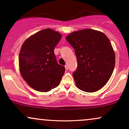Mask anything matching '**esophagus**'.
I'll return each instance as SVG.
<instances>
[{
    "label": "esophagus",
    "mask_w": 129,
    "mask_h": 129,
    "mask_svg": "<svg viewBox=\"0 0 129 129\" xmlns=\"http://www.w3.org/2000/svg\"><path fill=\"white\" fill-rule=\"evenodd\" d=\"M65 69H66V70H68V66H67V65H66V66H65Z\"/></svg>",
    "instance_id": "obj_1"
}]
</instances>
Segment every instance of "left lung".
<instances>
[{"label":"left lung","mask_w":129,"mask_h":129,"mask_svg":"<svg viewBox=\"0 0 129 129\" xmlns=\"http://www.w3.org/2000/svg\"><path fill=\"white\" fill-rule=\"evenodd\" d=\"M73 47L78 69L73 73L76 87L92 93L106 85L112 76L115 64V51L110 40L100 31L85 28L66 37Z\"/></svg>","instance_id":"8db88e82"}]
</instances>
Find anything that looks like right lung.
<instances>
[{
    "mask_svg": "<svg viewBox=\"0 0 129 129\" xmlns=\"http://www.w3.org/2000/svg\"><path fill=\"white\" fill-rule=\"evenodd\" d=\"M62 35L46 28L27 38L22 44L19 56V71L32 88L47 92L58 86L65 67L57 63L54 50Z\"/></svg>",
    "mask_w": 129,
    "mask_h": 129,
    "instance_id": "1",
    "label": "right lung"
}]
</instances>
